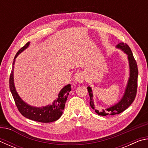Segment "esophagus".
I'll return each instance as SVG.
<instances>
[{
    "mask_svg": "<svg viewBox=\"0 0 148 148\" xmlns=\"http://www.w3.org/2000/svg\"><path fill=\"white\" fill-rule=\"evenodd\" d=\"M85 79V76L83 73H77L75 76V79L79 83H82Z\"/></svg>",
    "mask_w": 148,
    "mask_h": 148,
    "instance_id": "34e87169",
    "label": "esophagus"
}]
</instances>
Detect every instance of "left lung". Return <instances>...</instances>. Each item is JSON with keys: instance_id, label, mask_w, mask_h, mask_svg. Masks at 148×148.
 Masks as SVG:
<instances>
[{"instance_id": "8db88e82", "label": "left lung", "mask_w": 148, "mask_h": 148, "mask_svg": "<svg viewBox=\"0 0 148 148\" xmlns=\"http://www.w3.org/2000/svg\"><path fill=\"white\" fill-rule=\"evenodd\" d=\"M117 48L121 49L124 51L127 55H128V59L129 61L130 66V77L127 84L126 90L124 96L123 97L122 99L118 103L114 106L106 109V110H102V111L95 109V105L93 103V99H92V92L91 88L90 87H87L88 89L89 97H90V106L91 108L95 110V112L98 114L100 116H114V115L119 114L126 110L130 105H131L134 101L137 92V87H138V66L136 60L134 59L133 55H132V51L129 46L127 44H124L121 42L117 46Z\"/></svg>"}]
</instances>
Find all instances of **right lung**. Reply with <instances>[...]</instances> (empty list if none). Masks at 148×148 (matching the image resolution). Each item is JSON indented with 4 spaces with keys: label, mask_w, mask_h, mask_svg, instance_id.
Here are the masks:
<instances>
[{
    "label": "right lung",
    "mask_w": 148,
    "mask_h": 148,
    "mask_svg": "<svg viewBox=\"0 0 148 148\" xmlns=\"http://www.w3.org/2000/svg\"><path fill=\"white\" fill-rule=\"evenodd\" d=\"M29 42H27L23 47H22L17 52L16 56L14 57L12 71L10 76V89L17 109L24 117L29 119L33 120V121L41 123H51L57 121L61 116L62 112L64 110L67 97L69 95V92L71 91V85H67L61 89L59 94L58 98L56 101H54L53 104L42 108L31 106L29 104H26L20 98L15 89L14 83V68L15 61H16L15 59L16 58L19 53L26 49L29 46Z\"/></svg>",
    "instance_id": "obj_1"
}]
</instances>
